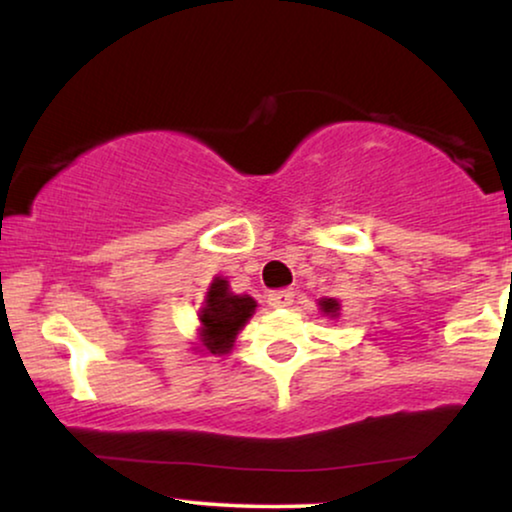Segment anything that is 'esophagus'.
<instances>
[{
  "label": "esophagus",
  "instance_id": "34e87169",
  "mask_svg": "<svg viewBox=\"0 0 512 512\" xmlns=\"http://www.w3.org/2000/svg\"><path fill=\"white\" fill-rule=\"evenodd\" d=\"M268 303L272 307H291L293 305V291L291 289H279L268 293Z\"/></svg>",
  "mask_w": 512,
  "mask_h": 512
}]
</instances>
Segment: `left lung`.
Masks as SVG:
<instances>
[{
  "instance_id": "1",
  "label": "left lung",
  "mask_w": 512,
  "mask_h": 512,
  "mask_svg": "<svg viewBox=\"0 0 512 512\" xmlns=\"http://www.w3.org/2000/svg\"><path fill=\"white\" fill-rule=\"evenodd\" d=\"M319 307H321V312L331 314V317H338V314H340V303H338V300H333V298L319 300Z\"/></svg>"
}]
</instances>
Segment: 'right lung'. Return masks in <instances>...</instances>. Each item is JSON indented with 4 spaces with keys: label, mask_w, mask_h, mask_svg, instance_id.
I'll return each mask as SVG.
<instances>
[{
    "label": "right lung",
    "mask_w": 512,
    "mask_h": 512,
    "mask_svg": "<svg viewBox=\"0 0 512 512\" xmlns=\"http://www.w3.org/2000/svg\"><path fill=\"white\" fill-rule=\"evenodd\" d=\"M256 310L251 296H235L226 279L216 277L200 307V342L209 354H228L242 326Z\"/></svg>",
    "instance_id": "1"
}]
</instances>
